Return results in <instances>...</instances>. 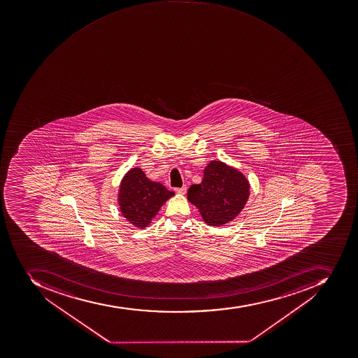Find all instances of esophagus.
<instances>
[{
  "instance_id": "1",
  "label": "esophagus",
  "mask_w": 358,
  "mask_h": 358,
  "mask_svg": "<svg viewBox=\"0 0 358 358\" xmlns=\"http://www.w3.org/2000/svg\"><path fill=\"white\" fill-rule=\"evenodd\" d=\"M175 192L180 195H184L186 193V186H183V187H178V189H175Z\"/></svg>"
}]
</instances>
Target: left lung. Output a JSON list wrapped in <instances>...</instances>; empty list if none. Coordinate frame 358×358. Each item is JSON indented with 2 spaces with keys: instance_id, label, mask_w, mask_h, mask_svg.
<instances>
[{
  "instance_id": "obj_1",
  "label": "left lung",
  "mask_w": 358,
  "mask_h": 358,
  "mask_svg": "<svg viewBox=\"0 0 358 358\" xmlns=\"http://www.w3.org/2000/svg\"><path fill=\"white\" fill-rule=\"evenodd\" d=\"M250 196V183L238 169L211 161L203 171L201 184H193L187 200L199 208L210 227H222L241 213Z\"/></svg>"
}]
</instances>
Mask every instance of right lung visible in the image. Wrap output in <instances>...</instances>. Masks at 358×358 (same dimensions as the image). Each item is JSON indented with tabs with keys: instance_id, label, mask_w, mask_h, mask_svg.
Masks as SVG:
<instances>
[{
	"instance_id": "add662e5",
	"label": "right lung",
	"mask_w": 358,
	"mask_h": 358,
	"mask_svg": "<svg viewBox=\"0 0 358 358\" xmlns=\"http://www.w3.org/2000/svg\"><path fill=\"white\" fill-rule=\"evenodd\" d=\"M173 195L174 192L163 184L147 178L142 169L134 167L120 180L117 202L120 213L133 227L145 229Z\"/></svg>"
}]
</instances>
